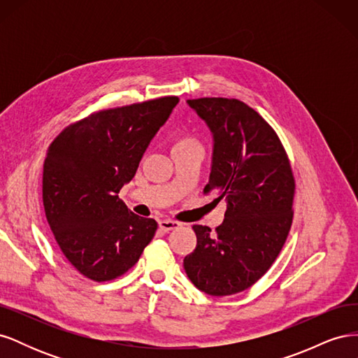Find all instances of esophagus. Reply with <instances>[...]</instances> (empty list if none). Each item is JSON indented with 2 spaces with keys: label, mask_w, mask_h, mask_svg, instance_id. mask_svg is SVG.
<instances>
[{
  "label": "esophagus",
  "mask_w": 358,
  "mask_h": 358,
  "mask_svg": "<svg viewBox=\"0 0 358 358\" xmlns=\"http://www.w3.org/2000/svg\"><path fill=\"white\" fill-rule=\"evenodd\" d=\"M182 224L178 221H173V220H161L159 221V229L162 231H171V230H176L179 229Z\"/></svg>",
  "instance_id": "1"
}]
</instances>
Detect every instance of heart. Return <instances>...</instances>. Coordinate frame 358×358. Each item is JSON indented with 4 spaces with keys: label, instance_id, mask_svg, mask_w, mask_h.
Returning <instances> with one entry per match:
<instances>
[{
    "label": "heart",
    "instance_id": "heart-1",
    "mask_svg": "<svg viewBox=\"0 0 358 358\" xmlns=\"http://www.w3.org/2000/svg\"><path fill=\"white\" fill-rule=\"evenodd\" d=\"M191 146H200V143L197 142V138H194L187 133L176 136L175 142H173V149H182V148H191Z\"/></svg>",
    "mask_w": 358,
    "mask_h": 358
}]
</instances>
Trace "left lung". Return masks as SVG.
Segmentation results:
<instances>
[{
    "label": "left lung",
    "instance_id": "1",
    "mask_svg": "<svg viewBox=\"0 0 358 358\" xmlns=\"http://www.w3.org/2000/svg\"><path fill=\"white\" fill-rule=\"evenodd\" d=\"M213 133V158L204 194L227 201L224 222L212 231L192 225L194 252L183 259L191 282L210 296L252 287L272 267L291 224L296 179L275 129L241 100H188Z\"/></svg>",
    "mask_w": 358,
    "mask_h": 358
}]
</instances>
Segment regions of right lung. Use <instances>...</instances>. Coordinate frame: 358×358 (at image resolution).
<instances>
[{
	"instance_id": "obj_1",
	"label": "right lung",
	"mask_w": 358,
	"mask_h": 358,
	"mask_svg": "<svg viewBox=\"0 0 358 358\" xmlns=\"http://www.w3.org/2000/svg\"><path fill=\"white\" fill-rule=\"evenodd\" d=\"M179 103L175 95L92 112L52 140L43 164V206L53 237L80 275L107 282L127 273L158 224L117 197L150 140Z\"/></svg>"
}]
</instances>
